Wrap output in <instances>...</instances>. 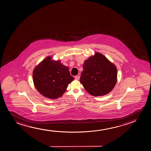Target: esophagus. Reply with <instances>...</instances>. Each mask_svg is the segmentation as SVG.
Returning <instances> with one entry per match:
<instances>
[{"mask_svg": "<svg viewBox=\"0 0 151 151\" xmlns=\"http://www.w3.org/2000/svg\"><path fill=\"white\" fill-rule=\"evenodd\" d=\"M75 79H76V80H79V78H80V76H76L75 77Z\"/></svg>", "mask_w": 151, "mask_h": 151, "instance_id": "1", "label": "esophagus"}]
</instances>
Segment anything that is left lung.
I'll list each match as a JSON object with an SVG mask.
<instances>
[{
    "mask_svg": "<svg viewBox=\"0 0 151 151\" xmlns=\"http://www.w3.org/2000/svg\"><path fill=\"white\" fill-rule=\"evenodd\" d=\"M117 70L114 64L100 53H95L84 62L80 82L93 96L109 93L117 82Z\"/></svg>",
    "mask_w": 151,
    "mask_h": 151,
    "instance_id": "left-lung-1",
    "label": "left lung"
}]
</instances>
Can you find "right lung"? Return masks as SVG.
I'll use <instances>...</instances> for the list:
<instances>
[{"label":"right lung","instance_id":"1","mask_svg":"<svg viewBox=\"0 0 151 151\" xmlns=\"http://www.w3.org/2000/svg\"><path fill=\"white\" fill-rule=\"evenodd\" d=\"M34 84L40 94L48 98L55 99L62 96L68 84L74 80L68 68L60 61L47 57L34 68Z\"/></svg>","mask_w":151,"mask_h":151}]
</instances>
